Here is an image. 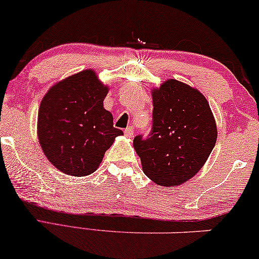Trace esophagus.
<instances>
[{"mask_svg": "<svg viewBox=\"0 0 259 259\" xmlns=\"http://www.w3.org/2000/svg\"><path fill=\"white\" fill-rule=\"evenodd\" d=\"M125 134H126V137L132 138L133 137V127L132 126L127 127V128L125 130Z\"/></svg>", "mask_w": 259, "mask_h": 259, "instance_id": "obj_1", "label": "esophagus"}]
</instances>
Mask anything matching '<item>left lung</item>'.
Returning a JSON list of instances; mask_svg holds the SVG:
<instances>
[{
  "mask_svg": "<svg viewBox=\"0 0 259 259\" xmlns=\"http://www.w3.org/2000/svg\"><path fill=\"white\" fill-rule=\"evenodd\" d=\"M152 126L134 138L144 172L156 184L180 186L195 175L217 143V125L199 90L169 79L152 93Z\"/></svg>",
  "mask_w": 259,
  "mask_h": 259,
  "instance_id": "8db88e82",
  "label": "left lung"
}]
</instances>
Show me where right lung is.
<instances>
[{
  "mask_svg": "<svg viewBox=\"0 0 259 259\" xmlns=\"http://www.w3.org/2000/svg\"><path fill=\"white\" fill-rule=\"evenodd\" d=\"M108 88L92 70L78 72L52 87L38 114V137L48 159L72 176H87L100 165L105 152L121 136L103 108Z\"/></svg>",
  "mask_w": 259,
  "mask_h": 259,
  "instance_id": "right-lung-1",
  "label": "right lung"
}]
</instances>
